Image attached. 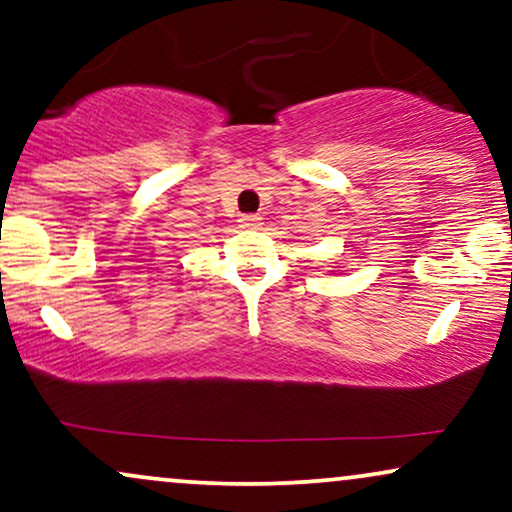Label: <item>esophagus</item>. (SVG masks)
I'll return each instance as SVG.
<instances>
[{
	"mask_svg": "<svg viewBox=\"0 0 512 512\" xmlns=\"http://www.w3.org/2000/svg\"><path fill=\"white\" fill-rule=\"evenodd\" d=\"M240 226H243V228H260L262 219L257 214H245L243 219H240Z\"/></svg>",
	"mask_w": 512,
	"mask_h": 512,
	"instance_id": "1",
	"label": "esophagus"
}]
</instances>
